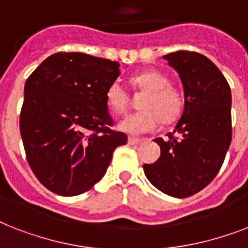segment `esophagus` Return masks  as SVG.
Wrapping results in <instances>:
<instances>
[{"instance_id": "1", "label": "esophagus", "mask_w": 248, "mask_h": 248, "mask_svg": "<svg viewBox=\"0 0 248 248\" xmlns=\"http://www.w3.org/2000/svg\"><path fill=\"white\" fill-rule=\"evenodd\" d=\"M128 144H131V145H135V144H140L143 140L139 139V138H134V136H128V139H127Z\"/></svg>"}]
</instances>
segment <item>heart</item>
I'll use <instances>...</instances> for the list:
<instances>
[{
	"label": "heart",
	"mask_w": 248,
	"mask_h": 248,
	"mask_svg": "<svg viewBox=\"0 0 248 248\" xmlns=\"http://www.w3.org/2000/svg\"><path fill=\"white\" fill-rule=\"evenodd\" d=\"M131 86L144 95L139 101L141 110L131 113L120 121L118 128L130 135H143L153 131L159 120L169 124L180 114L184 97L177 87L170 83V78L157 69H148L132 76ZM107 103L117 114L126 110L128 103L127 91L118 82H113L107 90Z\"/></svg>",
	"instance_id": "obj_1"
}]
</instances>
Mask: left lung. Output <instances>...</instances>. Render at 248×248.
<instances>
[{
	"label": "left lung",
	"mask_w": 248,
	"mask_h": 248,
	"mask_svg": "<svg viewBox=\"0 0 248 248\" xmlns=\"http://www.w3.org/2000/svg\"><path fill=\"white\" fill-rule=\"evenodd\" d=\"M163 59L180 76L184 112L167 139H155L161 157L143 167L158 190L185 198L207 186L223 166L232 141L231 87L219 68L202 54L176 51Z\"/></svg>",
	"instance_id": "8db88e82"
}]
</instances>
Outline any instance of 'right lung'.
Segmentation results:
<instances>
[{"instance_id": "1", "label": "right lung", "mask_w": 248, "mask_h": 248, "mask_svg": "<svg viewBox=\"0 0 248 248\" xmlns=\"http://www.w3.org/2000/svg\"><path fill=\"white\" fill-rule=\"evenodd\" d=\"M120 64L82 52H56L29 76L20 112V135L33 173L48 190L77 196L107 172L117 147L107 90Z\"/></svg>"}]
</instances>
